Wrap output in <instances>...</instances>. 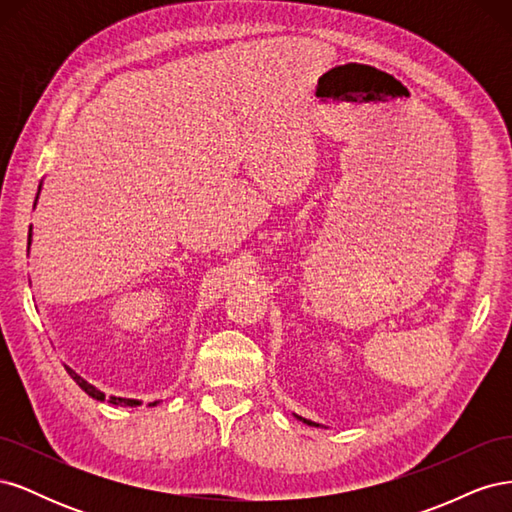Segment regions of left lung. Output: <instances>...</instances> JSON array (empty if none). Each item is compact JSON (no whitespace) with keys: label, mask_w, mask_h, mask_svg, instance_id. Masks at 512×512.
I'll return each mask as SVG.
<instances>
[{"label":"left lung","mask_w":512,"mask_h":512,"mask_svg":"<svg viewBox=\"0 0 512 512\" xmlns=\"http://www.w3.org/2000/svg\"><path fill=\"white\" fill-rule=\"evenodd\" d=\"M299 421H303V423H307V425H316V423H312V421H307V418H303V416H297Z\"/></svg>","instance_id":"left-lung-1"}]
</instances>
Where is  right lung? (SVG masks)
Listing matches in <instances>:
<instances>
[{
  "instance_id": "obj_1",
  "label": "right lung",
  "mask_w": 512,
  "mask_h": 512,
  "mask_svg": "<svg viewBox=\"0 0 512 512\" xmlns=\"http://www.w3.org/2000/svg\"><path fill=\"white\" fill-rule=\"evenodd\" d=\"M29 230H32V228H29ZM29 243H32V232H29ZM66 371L70 374V378H72L76 384H79L81 389H83L89 397H94V399H98V401H104V399H106V395H104L102 391H98L96 386H91L89 382H85L79 374H76V371H72L70 367H66ZM106 401H108V404H113V406H141V401H138V399H126V397H108ZM156 404H158V401H153L151 406H156Z\"/></svg>"
}]
</instances>
